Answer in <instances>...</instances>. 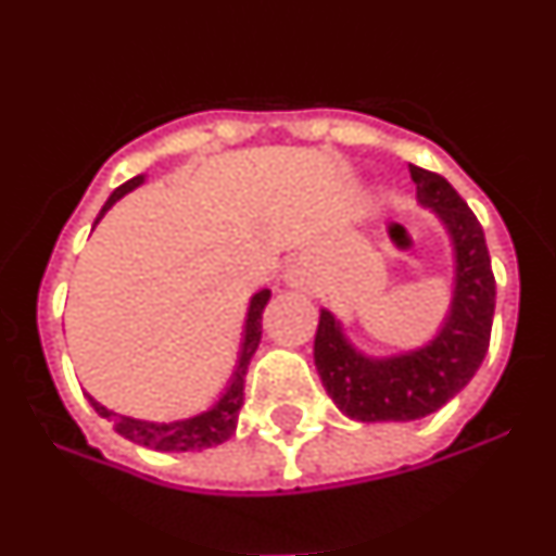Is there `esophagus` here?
Masks as SVG:
<instances>
[{"instance_id": "34e87169", "label": "esophagus", "mask_w": 556, "mask_h": 556, "mask_svg": "<svg viewBox=\"0 0 556 556\" xmlns=\"http://www.w3.org/2000/svg\"><path fill=\"white\" fill-rule=\"evenodd\" d=\"M287 281L292 283V287H303V283H306V273H303L301 267H289L287 269Z\"/></svg>"}]
</instances>
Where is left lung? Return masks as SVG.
<instances>
[{
  "mask_svg": "<svg viewBox=\"0 0 556 556\" xmlns=\"http://www.w3.org/2000/svg\"><path fill=\"white\" fill-rule=\"evenodd\" d=\"M420 205L448 228L454 244V301L443 331L426 348L370 358L323 308L314 337V365L339 412L362 424L417 420L445 406L481 367L490 348L495 278L484 230L454 186L437 172L409 166Z\"/></svg>",
  "mask_w": 556,
  "mask_h": 556,
  "instance_id": "8db88e82",
  "label": "left lung"
}]
</instances>
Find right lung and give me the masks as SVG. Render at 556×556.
Segmentation results:
<instances>
[{
    "label": "right lung",
    "mask_w": 556,
    "mask_h": 556,
    "mask_svg": "<svg viewBox=\"0 0 556 556\" xmlns=\"http://www.w3.org/2000/svg\"><path fill=\"white\" fill-rule=\"evenodd\" d=\"M141 175L130 178L127 184H122L119 189L113 191L108 203L102 205L100 217L111 208L122 194H127L130 189L141 184ZM97 217V223H100ZM269 301V289H262V292L253 294L248 308V320H244V339H242V353H239V362H236L233 378H230V387L223 392L217 404L211 406L208 412H200L194 417H186V420H172V424H152V420H136V417L116 415V412L105 409L102 404H97L94 397L88 395L91 406L97 409V415L108 417L113 424V429L119 431L125 440L130 443L147 445V448L155 451H203L211 448V445H223L225 440H230L236 431V424H239V409L244 404V376H248L250 358H253L255 348L262 342V314L264 306Z\"/></svg>",
    "instance_id": "1"
}]
</instances>
